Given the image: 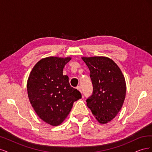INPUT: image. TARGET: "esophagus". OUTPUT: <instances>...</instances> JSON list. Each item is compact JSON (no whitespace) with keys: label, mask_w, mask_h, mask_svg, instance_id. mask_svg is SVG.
I'll use <instances>...</instances> for the list:
<instances>
[{"label":"esophagus","mask_w":152,"mask_h":152,"mask_svg":"<svg viewBox=\"0 0 152 152\" xmlns=\"http://www.w3.org/2000/svg\"><path fill=\"white\" fill-rule=\"evenodd\" d=\"M77 90H79L80 93H82V90H81V87L80 86H77Z\"/></svg>","instance_id":"obj_1"}]
</instances>
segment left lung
Wrapping results in <instances>:
<instances>
[{"label":"left lung","instance_id":"obj_1","mask_svg":"<svg viewBox=\"0 0 152 152\" xmlns=\"http://www.w3.org/2000/svg\"><path fill=\"white\" fill-rule=\"evenodd\" d=\"M82 59L89 69L93 85V93L87 99V106L100 124H107L116 117L125 100V78L120 68L109 58Z\"/></svg>","mask_w":152,"mask_h":152}]
</instances>
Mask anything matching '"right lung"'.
<instances>
[{"label": "right lung", "mask_w": 152, "mask_h": 152, "mask_svg": "<svg viewBox=\"0 0 152 152\" xmlns=\"http://www.w3.org/2000/svg\"><path fill=\"white\" fill-rule=\"evenodd\" d=\"M71 57L50 56L37 63L27 80V92L35 112L50 126H58L70 112L73 103L82 98L71 87L63 70Z\"/></svg>", "instance_id": "right-lung-1"}]
</instances>
